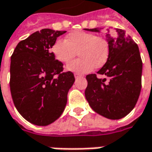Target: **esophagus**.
<instances>
[{"label":"esophagus","mask_w":152,"mask_h":152,"mask_svg":"<svg viewBox=\"0 0 152 152\" xmlns=\"http://www.w3.org/2000/svg\"><path fill=\"white\" fill-rule=\"evenodd\" d=\"M74 76H75V78H78V77H81V76H80L79 74H77V73H75V74H74Z\"/></svg>","instance_id":"obj_1"}]
</instances>
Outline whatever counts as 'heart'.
Listing matches in <instances>:
<instances>
[{"label":"heart","instance_id":"obj_1","mask_svg":"<svg viewBox=\"0 0 152 152\" xmlns=\"http://www.w3.org/2000/svg\"><path fill=\"white\" fill-rule=\"evenodd\" d=\"M51 52L62 63L69 62L77 52L80 58L69 62L67 69L83 74L90 72L95 67L104 65L109 56V44L105 39L95 34L74 31L67 35L65 40H56L51 47Z\"/></svg>","mask_w":152,"mask_h":152}]
</instances>
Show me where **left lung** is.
<instances>
[{"label": "left lung", "instance_id": "1", "mask_svg": "<svg viewBox=\"0 0 152 152\" xmlns=\"http://www.w3.org/2000/svg\"><path fill=\"white\" fill-rule=\"evenodd\" d=\"M100 32L101 28H85ZM109 56L97 74L109 78H97L96 74L86 76L88 86L85 97L94 111L109 119H120L134 109L141 91L143 63L138 46L125 34L116 28V35L106 34Z\"/></svg>", "mask_w": 152, "mask_h": 152}]
</instances>
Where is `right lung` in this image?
<instances>
[{
    "label": "right lung",
    "instance_id": "right-lung-1",
    "mask_svg": "<svg viewBox=\"0 0 152 152\" xmlns=\"http://www.w3.org/2000/svg\"><path fill=\"white\" fill-rule=\"evenodd\" d=\"M66 31L43 28L21 41L11 56L10 91L15 108L29 123L46 126L58 119L75 77L62 72L51 47Z\"/></svg>",
    "mask_w": 152,
    "mask_h": 152
}]
</instances>
